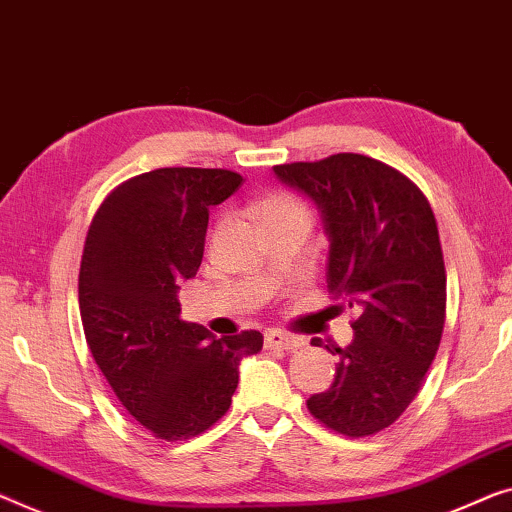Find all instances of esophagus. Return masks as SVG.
<instances>
[{
  "mask_svg": "<svg viewBox=\"0 0 512 512\" xmlns=\"http://www.w3.org/2000/svg\"><path fill=\"white\" fill-rule=\"evenodd\" d=\"M266 347L271 349H299L305 345V340L299 338L294 333H285V331H269L266 333Z\"/></svg>",
  "mask_w": 512,
  "mask_h": 512,
  "instance_id": "1",
  "label": "esophagus"
}]
</instances>
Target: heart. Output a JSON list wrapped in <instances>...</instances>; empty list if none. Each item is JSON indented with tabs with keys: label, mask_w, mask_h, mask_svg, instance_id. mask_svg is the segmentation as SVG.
<instances>
[{
	"label": "heart",
	"mask_w": 512,
	"mask_h": 512,
	"mask_svg": "<svg viewBox=\"0 0 512 512\" xmlns=\"http://www.w3.org/2000/svg\"><path fill=\"white\" fill-rule=\"evenodd\" d=\"M280 211H308V209L303 207V202L299 200V197H294L289 193H273L259 202V213H262V218L271 216V213H280Z\"/></svg>",
	"instance_id": "b5f03b06"
}]
</instances>
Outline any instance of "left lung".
<instances>
[{"mask_svg":"<svg viewBox=\"0 0 512 512\" xmlns=\"http://www.w3.org/2000/svg\"><path fill=\"white\" fill-rule=\"evenodd\" d=\"M310 195L329 232V287L358 308L349 347L329 391L310 414L345 437L393 425L421 391L446 322V266L437 220L423 190L363 154H333L273 167ZM310 345L322 347L312 338Z\"/></svg>","mask_w":512,"mask_h":512,"instance_id":"obj_1","label":"left lung"}]
</instances>
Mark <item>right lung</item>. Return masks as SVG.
I'll list each match as a JSON object with an SVG mask.
<instances>
[{
    "mask_svg": "<svg viewBox=\"0 0 512 512\" xmlns=\"http://www.w3.org/2000/svg\"><path fill=\"white\" fill-rule=\"evenodd\" d=\"M243 183L220 167H160L119 183L91 218L78 296L91 356L156 439L183 441L227 414L241 356L262 333L213 338L179 317V282L202 264L209 207Z\"/></svg>",
    "mask_w": 512,
    "mask_h": 512,
    "instance_id": "right-lung-1",
    "label": "right lung"
}]
</instances>
